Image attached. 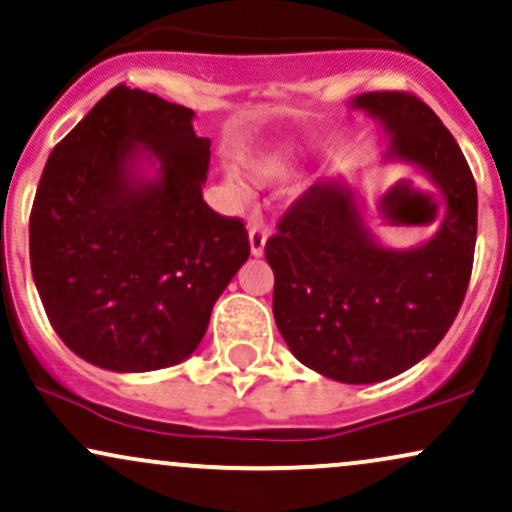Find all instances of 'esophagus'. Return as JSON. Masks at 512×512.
Returning <instances> with one entry per match:
<instances>
[{"instance_id": "esophagus-1", "label": "esophagus", "mask_w": 512, "mask_h": 512, "mask_svg": "<svg viewBox=\"0 0 512 512\" xmlns=\"http://www.w3.org/2000/svg\"><path fill=\"white\" fill-rule=\"evenodd\" d=\"M266 242H268V227L263 225V222L254 220L249 225V244H251V254L254 256H261L263 249H266Z\"/></svg>"}]
</instances>
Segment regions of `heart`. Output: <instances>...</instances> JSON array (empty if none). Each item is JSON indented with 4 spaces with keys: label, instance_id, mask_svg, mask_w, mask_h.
Masks as SVG:
<instances>
[{
    "label": "heart",
    "instance_id": "heart-1",
    "mask_svg": "<svg viewBox=\"0 0 512 512\" xmlns=\"http://www.w3.org/2000/svg\"><path fill=\"white\" fill-rule=\"evenodd\" d=\"M249 170L256 179H261V182H273V179H280L282 174L287 172V162L280 153H270V155H261V158L251 160ZM234 186L239 184L234 182Z\"/></svg>",
    "mask_w": 512,
    "mask_h": 512
}]
</instances>
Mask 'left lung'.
Segmentation results:
<instances>
[{"label": "left lung", "instance_id": "1", "mask_svg": "<svg viewBox=\"0 0 512 512\" xmlns=\"http://www.w3.org/2000/svg\"><path fill=\"white\" fill-rule=\"evenodd\" d=\"M354 105L383 119L395 158L414 162L446 196V220L412 251L371 242L350 189L311 186L266 242L273 314L294 357L340 383H376L424 359L458 316L477 242V184L436 112L405 90Z\"/></svg>", "mask_w": 512, "mask_h": 512}]
</instances>
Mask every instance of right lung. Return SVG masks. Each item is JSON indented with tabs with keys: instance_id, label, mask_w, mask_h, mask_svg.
<instances>
[{
	"instance_id": "obj_1",
	"label": "right lung",
	"mask_w": 512,
	"mask_h": 512,
	"mask_svg": "<svg viewBox=\"0 0 512 512\" xmlns=\"http://www.w3.org/2000/svg\"><path fill=\"white\" fill-rule=\"evenodd\" d=\"M191 117L119 83L42 170L30 208L35 287L54 333L102 369L155 371L189 357L251 254L244 220L203 201L210 141ZM134 145L163 160L158 183L133 182Z\"/></svg>"
}]
</instances>
